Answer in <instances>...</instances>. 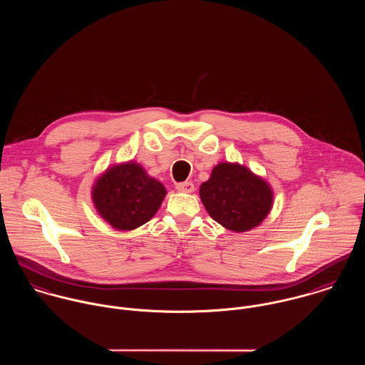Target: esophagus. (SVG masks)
<instances>
[{"label":"esophagus","instance_id":"1","mask_svg":"<svg viewBox=\"0 0 365 365\" xmlns=\"http://www.w3.org/2000/svg\"><path fill=\"white\" fill-rule=\"evenodd\" d=\"M177 191H180V192H185V194H191V192H194V190H195V187H194V184L191 182V181H185V182H180V184H177Z\"/></svg>","mask_w":365,"mask_h":365}]
</instances>
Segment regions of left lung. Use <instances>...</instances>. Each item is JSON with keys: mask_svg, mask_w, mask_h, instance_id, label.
<instances>
[{"mask_svg": "<svg viewBox=\"0 0 365 365\" xmlns=\"http://www.w3.org/2000/svg\"><path fill=\"white\" fill-rule=\"evenodd\" d=\"M200 197L209 216L225 229L245 233L268 216L274 205L271 185L239 163L222 161L212 168Z\"/></svg>", "mask_w": 365, "mask_h": 365, "instance_id": "obj_1", "label": "left lung"}]
</instances>
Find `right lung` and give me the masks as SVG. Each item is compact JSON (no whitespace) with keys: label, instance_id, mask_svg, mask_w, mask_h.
I'll list each match as a JSON object with an SVG mask.
<instances>
[{"label":"right lung","instance_id":"obj_1","mask_svg":"<svg viewBox=\"0 0 365 365\" xmlns=\"http://www.w3.org/2000/svg\"><path fill=\"white\" fill-rule=\"evenodd\" d=\"M167 195L165 187L142 164L109 165L94 181L91 200L98 215L116 230H135L149 222Z\"/></svg>","mask_w":365,"mask_h":365}]
</instances>
